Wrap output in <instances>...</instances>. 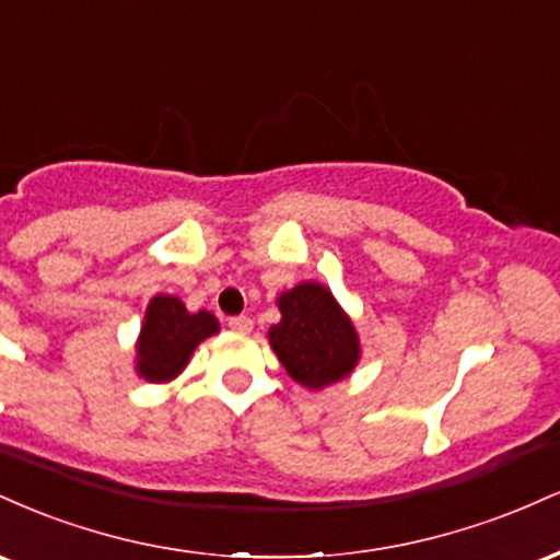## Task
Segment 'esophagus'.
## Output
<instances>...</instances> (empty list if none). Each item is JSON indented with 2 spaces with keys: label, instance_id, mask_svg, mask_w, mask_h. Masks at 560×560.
<instances>
[{
  "label": "esophagus",
  "instance_id": "1",
  "mask_svg": "<svg viewBox=\"0 0 560 560\" xmlns=\"http://www.w3.org/2000/svg\"><path fill=\"white\" fill-rule=\"evenodd\" d=\"M229 329H234V331H240V334H247L249 329H253V318H249V316L229 318Z\"/></svg>",
  "mask_w": 560,
  "mask_h": 560
}]
</instances>
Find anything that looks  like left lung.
<instances>
[{
	"instance_id": "8db88e82",
	"label": "left lung",
	"mask_w": 560,
	"mask_h": 560,
	"mask_svg": "<svg viewBox=\"0 0 560 560\" xmlns=\"http://www.w3.org/2000/svg\"><path fill=\"white\" fill-rule=\"evenodd\" d=\"M279 311L281 320L271 326L268 337L294 382L320 389L355 369L361 358L358 334L329 289L305 281L281 294Z\"/></svg>"
}]
</instances>
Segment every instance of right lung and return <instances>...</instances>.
I'll return each instance as SVG.
<instances>
[{
  "mask_svg": "<svg viewBox=\"0 0 560 560\" xmlns=\"http://www.w3.org/2000/svg\"><path fill=\"white\" fill-rule=\"evenodd\" d=\"M218 331L213 313H189L182 300L158 294L150 302L139 337V376L147 382H168L184 369L191 350Z\"/></svg>",
  "mask_w": 560,
  "mask_h": 560,
  "instance_id": "obj_1",
  "label": "right lung"
}]
</instances>
